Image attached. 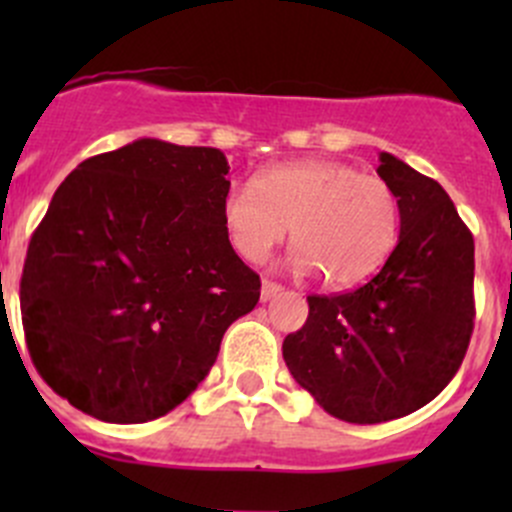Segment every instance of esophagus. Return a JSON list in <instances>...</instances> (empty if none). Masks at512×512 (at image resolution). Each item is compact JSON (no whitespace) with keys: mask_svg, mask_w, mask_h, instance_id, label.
Listing matches in <instances>:
<instances>
[{"mask_svg":"<svg viewBox=\"0 0 512 512\" xmlns=\"http://www.w3.org/2000/svg\"><path fill=\"white\" fill-rule=\"evenodd\" d=\"M280 292H282V285H277V282H272V280H262V289H260L262 302H267V299L277 297V294H280Z\"/></svg>","mask_w":512,"mask_h":512,"instance_id":"1","label":"esophagus"}]
</instances>
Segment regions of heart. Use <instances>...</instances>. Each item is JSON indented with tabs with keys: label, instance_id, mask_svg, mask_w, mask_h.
<instances>
[{
	"label": "heart",
	"instance_id": "1",
	"mask_svg": "<svg viewBox=\"0 0 512 512\" xmlns=\"http://www.w3.org/2000/svg\"><path fill=\"white\" fill-rule=\"evenodd\" d=\"M230 245L265 262L292 227V267L322 272L332 287H354L384 267L399 242L394 188L379 175L334 160H299L232 185L223 200Z\"/></svg>",
	"mask_w": 512,
	"mask_h": 512
}]
</instances>
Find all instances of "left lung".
Wrapping results in <instances>:
<instances>
[{
	"mask_svg": "<svg viewBox=\"0 0 512 512\" xmlns=\"http://www.w3.org/2000/svg\"><path fill=\"white\" fill-rule=\"evenodd\" d=\"M401 232L366 285L309 294V317L287 334L289 374L327 414L381 423L414 414L456 376L476 319L473 235L433 178L381 153Z\"/></svg>",
	"mask_w": 512,
	"mask_h": 512,
	"instance_id": "obj_1",
	"label": "left lung"
}]
</instances>
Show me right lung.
I'll return each mask as SVG.
<instances>
[{
  "mask_svg": "<svg viewBox=\"0 0 512 512\" xmlns=\"http://www.w3.org/2000/svg\"><path fill=\"white\" fill-rule=\"evenodd\" d=\"M218 148L141 138L86 158L24 260L22 324L41 379L84 414L146 423L208 376L260 275L232 250Z\"/></svg>",
  "mask_w": 512,
  "mask_h": 512,
  "instance_id": "1",
  "label": "right lung"
}]
</instances>
